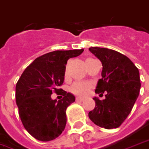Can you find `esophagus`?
<instances>
[{"label": "esophagus", "mask_w": 149, "mask_h": 149, "mask_svg": "<svg viewBox=\"0 0 149 149\" xmlns=\"http://www.w3.org/2000/svg\"><path fill=\"white\" fill-rule=\"evenodd\" d=\"M76 101H77V102H83L84 99L80 98V97H77V98H76Z\"/></svg>", "instance_id": "1"}]
</instances>
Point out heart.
Returning a JSON list of instances; mask_svg holds the SVG:
<instances>
[{
    "mask_svg": "<svg viewBox=\"0 0 149 149\" xmlns=\"http://www.w3.org/2000/svg\"><path fill=\"white\" fill-rule=\"evenodd\" d=\"M93 58H88L86 61L89 60H92ZM91 83L84 82V81H77L72 84V85L70 88V91L72 93H73L76 95L80 97H84L88 94L89 91L91 90Z\"/></svg>",
    "mask_w": 149,
    "mask_h": 149,
    "instance_id": "heart-1",
    "label": "heart"
}]
</instances>
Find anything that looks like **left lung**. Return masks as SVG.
<instances>
[{
  "label": "left lung",
  "instance_id": "8db88e82",
  "mask_svg": "<svg viewBox=\"0 0 149 149\" xmlns=\"http://www.w3.org/2000/svg\"><path fill=\"white\" fill-rule=\"evenodd\" d=\"M90 52L102 62V78L95 93L105 100L93 98L95 108L88 113L95 125L107 130L119 127L133 109L141 89L139 70L129 58L121 53L100 47H90Z\"/></svg>",
  "mask_w": 149,
  "mask_h": 149
}]
</instances>
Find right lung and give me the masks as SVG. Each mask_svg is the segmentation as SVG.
Instances as JSON below:
<instances>
[{
  "mask_svg": "<svg viewBox=\"0 0 149 149\" xmlns=\"http://www.w3.org/2000/svg\"><path fill=\"white\" fill-rule=\"evenodd\" d=\"M81 49L55 50L38 57L22 73L16 86L19 115L26 130L41 141H49L61 134L66 125V109L75 101L63 91L61 100H52L64 82L67 61L80 55Z\"/></svg>",
  "mask_w": 149,
  "mask_h": 149,
  "instance_id": "right-lung-1",
  "label": "right lung"
}]
</instances>
